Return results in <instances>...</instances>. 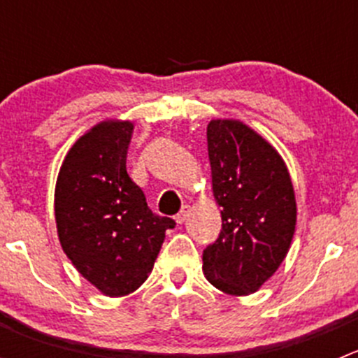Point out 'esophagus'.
Wrapping results in <instances>:
<instances>
[{"mask_svg": "<svg viewBox=\"0 0 358 358\" xmlns=\"http://www.w3.org/2000/svg\"><path fill=\"white\" fill-rule=\"evenodd\" d=\"M189 215H190V208H189V206H183V208L180 209L178 215L175 216L176 223H183V222H185L187 218H189Z\"/></svg>", "mask_w": 358, "mask_h": 358, "instance_id": "obj_1", "label": "esophagus"}]
</instances>
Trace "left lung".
Instances as JSON below:
<instances>
[{
	"label": "left lung",
	"mask_w": 358,
	"mask_h": 358,
	"mask_svg": "<svg viewBox=\"0 0 358 358\" xmlns=\"http://www.w3.org/2000/svg\"><path fill=\"white\" fill-rule=\"evenodd\" d=\"M206 136L222 232L202 251V272L216 289L248 296L289 251L298 216L294 189L275 147L239 119H211Z\"/></svg>",
	"instance_id": "left-lung-1"
}]
</instances>
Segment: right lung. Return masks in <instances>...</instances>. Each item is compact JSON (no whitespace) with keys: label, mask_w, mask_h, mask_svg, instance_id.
<instances>
[{"label":"right lung","mask_w":358,"mask_h":358,"mask_svg":"<svg viewBox=\"0 0 358 358\" xmlns=\"http://www.w3.org/2000/svg\"><path fill=\"white\" fill-rule=\"evenodd\" d=\"M133 122L106 119L79 136L60 166L55 222L60 246L102 294L136 291L152 272L175 222L147 206L126 171Z\"/></svg>","instance_id":"add662e5"}]
</instances>
